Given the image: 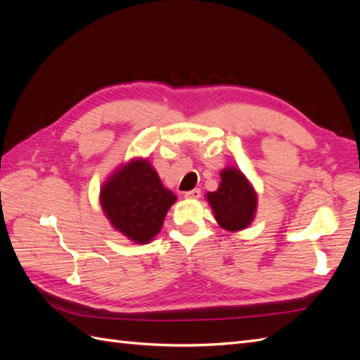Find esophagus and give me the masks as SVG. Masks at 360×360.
Listing matches in <instances>:
<instances>
[{
  "label": "esophagus",
  "instance_id": "esophagus-1",
  "mask_svg": "<svg viewBox=\"0 0 360 360\" xmlns=\"http://www.w3.org/2000/svg\"><path fill=\"white\" fill-rule=\"evenodd\" d=\"M186 196L187 199H199L200 198V190L199 188H195V190H190V191H186Z\"/></svg>",
  "mask_w": 360,
  "mask_h": 360
}]
</instances>
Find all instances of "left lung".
<instances>
[{
    "label": "left lung",
    "instance_id": "8db88e82",
    "mask_svg": "<svg viewBox=\"0 0 360 360\" xmlns=\"http://www.w3.org/2000/svg\"><path fill=\"white\" fill-rule=\"evenodd\" d=\"M219 188L207 193V200L213 210L217 224L226 231H240L251 225L257 211V193L236 167L220 172Z\"/></svg>",
    "mask_w": 360,
    "mask_h": 360
}]
</instances>
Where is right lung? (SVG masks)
Instances as JSON below:
<instances>
[{
	"instance_id": "obj_1",
	"label": "right lung",
	"mask_w": 360,
	"mask_h": 360,
	"mask_svg": "<svg viewBox=\"0 0 360 360\" xmlns=\"http://www.w3.org/2000/svg\"><path fill=\"white\" fill-rule=\"evenodd\" d=\"M176 196L162 186L147 160H132L101 186V210L117 231L138 245L149 243L162 228Z\"/></svg>"
}]
</instances>
